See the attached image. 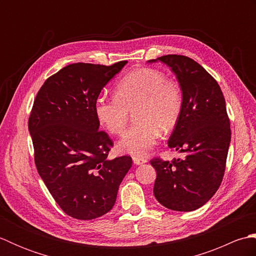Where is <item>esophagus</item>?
I'll return each instance as SVG.
<instances>
[{
  "label": "esophagus",
  "mask_w": 256,
  "mask_h": 256,
  "mask_svg": "<svg viewBox=\"0 0 256 256\" xmlns=\"http://www.w3.org/2000/svg\"><path fill=\"white\" fill-rule=\"evenodd\" d=\"M148 162L146 158H140V157H133V162L135 165H142L145 164V162Z\"/></svg>",
  "instance_id": "obj_1"
}]
</instances>
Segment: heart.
Segmentation results:
<instances>
[{
  "mask_svg": "<svg viewBox=\"0 0 256 256\" xmlns=\"http://www.w3.org/2000/svg\"><path fill=\"white\" fill-rule=\"evenodd\" d=\"M136 120L118 144L123 153L144 156L155 145L160 130L175 128L182 110L178 82L154 68H140L125 74L116 86V94L96 98V116L108 132L122 134L131 111Z\"/></svg>",
  "mask_w": 256,
  "mask_h": 256,
  "instance_id": "b5f03b06",
  "label": "heart"
}]
</instances>
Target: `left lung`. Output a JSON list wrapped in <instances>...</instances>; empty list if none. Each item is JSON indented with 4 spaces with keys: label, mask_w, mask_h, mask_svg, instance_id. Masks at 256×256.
Wrapping results in <instances>:
<instances>
[{
    "label": "left lung",
    "mask_w": 256,
    "mask_h": 256,
    "mask_svg": "<svg viewBox=\"0 0 256 256\" xmlns=\"http://www.w3.org/2000/svg\"><path fill=\"white\" fill-rule=\"evenodd\" d=\"M170 66L180 86L182 110L168 140V148L182 158H153L154 196L166 208L192 211L202 206L220 187L231 140L230 120L218 82L194 59L166 55L150 62Z\"/></svg>",
    "instance_id": "1"
}]
</instances>
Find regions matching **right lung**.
Listing matches in <instances>:
<instances>
[{
    "instance_id": "obj_1",
    "label": "right lung",
    "mask_w": 256,
    "mask_h": 256,
    "mask_svg": "<svg viewBox=\"0 0 256 256\" xmlns=\"http://www.w3.org/2000/svg\"><path fill=\"white\" fill-rule=\"evenodd\" d=\"M128 62L111 66L77 62L48 78L34 100L28 130L37 172L64 214L92 220L110 211L130 156L108 160L113 146L99 131L96 98Z\"/></svg>"
}]
</instances>
